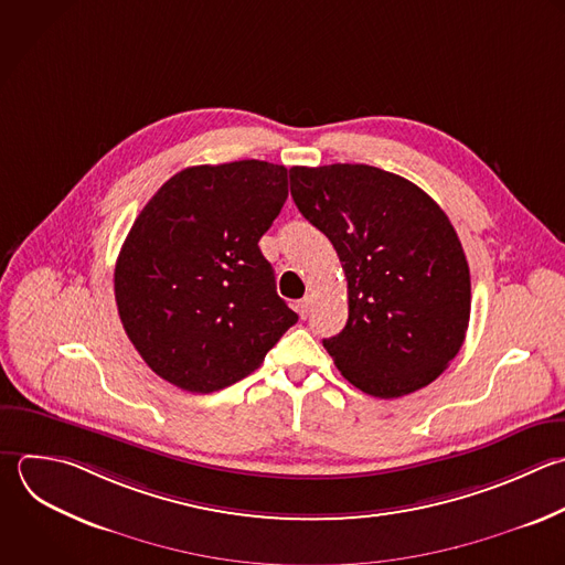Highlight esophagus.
<instances>
[{
    "label": "esophagus",
    "mask_w": 565,
    "mask_h": 565,
    "mask_svg": "<svg viewBox=\"0 0 565 565\" xmlns=\"http://www.w3.org/2000/svg\"><path fill=\"white\" fill-rule=\"evenodd\" d=\"M309 309H311V298H309V296H305L302 300L296 302V311L300 313V318H307V316H309Z\"/></svg>",
    "instance_id": "34e87169"
}]
</instances>
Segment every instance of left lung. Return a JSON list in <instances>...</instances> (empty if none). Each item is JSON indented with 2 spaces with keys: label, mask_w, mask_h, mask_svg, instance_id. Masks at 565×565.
Here are the masks:
<instances>
[{
  "label": "left lung",
  "mask_w": 565,
  "mask_h": 565,
  "mask_svg": "<svg viewBox=\"0 0 565 565\" xmlns=\"http://www.w3.org/2000/svg\"><path fill=\"white\" fill-rule=\"evenodd\" d=\"M289 179L347 276L349 320L322 340L340 373L382 399L430 384L470 318V271L448 216L415 183L373 166H296Z\"/></svg>",
  "instance_id": "8db88e82"
}]
</instances>
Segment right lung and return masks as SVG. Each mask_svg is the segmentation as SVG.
Here are the masks:
<instances>
[{
    "label": "right lung",
    "mask_w": 565,
    "mask_h": 565,
    "mask_svg": "<svg viewBox=\"0 0 565 565\" xmlns=\"http://www.w3.org/2000/svg\"><path fill=\"white\" fill-rule=\"evenodd\" d=\"M287 194L285 166L247 159L181 170L141 210L117 258L115 298L157 375L221 391L296 324L258 247Z\"/></svg>",
    "instance_id": "1"
}]
</instances>
